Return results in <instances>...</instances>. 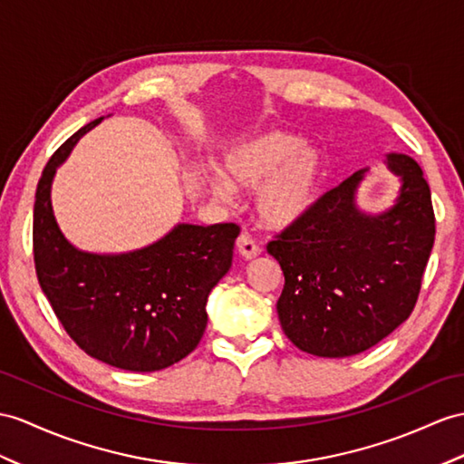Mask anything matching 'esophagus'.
<instances>
[{
    "label": "esophagus",
    "mask_w": 464,
    "mask_h": 464,
    "mask_svg": "<svg viewBox=\"0 0 464 464\" xmlns=\"http://www.w3.org/2000/svg\"><path fill=\"white\" fill-rule=\"evenodd\" d=\"M236 247H238L240 256L246 259H252V257L259 256V252H262V246H259L247 232H242L238 236V240H236Z\"/></svg>",
    "instance_id": "1"
}]
</instances>
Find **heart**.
<instances>
[{"label": "heart", "mask_w": 464, "mask_h": 464, "mask_svg": "<svg viewBox=\"0 0 464 464\" xmlns=\"http://www.w3.org/2000/svg\"><path fill=\"white\" fill-rule=\"evenodd\" d=\"M222 179L210 180L212 193L228 200L232 188L256 190L259 218L271 228L299 222L319 197L321 153L287 131H266L234 145L222 157Z\"/></svg>", "instance_id": "1"}]
</instances>
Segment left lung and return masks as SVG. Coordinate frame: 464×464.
<instances>
[{
    "mask_svg": "<svg viewBox=\"0 0 464 464\" xmlns=\"http://www.w3.org/2000/svg\"><path fill=\"white\" fill-rule=\"evenodd\" d=\"M386 163L401 180L392 208L368 214L356 207L368 171L360 169L267 244L285 276L281 329L303 353H364L415 307L435 242L431 190L410 155L390 153Z\"/></svg>",
    "mask_w": 464,
    "mask_h": 464,
    "instance_id": "8db88e82",
    "label": "left lung"
}]
</instances>
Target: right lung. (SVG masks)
Segmentation results:
<instances>
[{
	"label": "right lung",
	"instance_id": "obj_1",
	"mask_svg": "<svg viewBox=\"0 0 464 464\" xmlns=\"http://www.w3.org/2000/svg\"><path fill=\"white\" fill-rule=\"evenodd\" d=\"M98 118L49 160L33 208L37 279L64 331L88 356L130 372H155L193 353L207 329V301L228 274L240 226L175 228L141 250L82 252L64 238L51 205L53 177Z\"/></svg>",
	"mask_w": 464,
	"mask_h": 464
}]
</instances>
